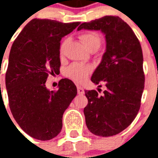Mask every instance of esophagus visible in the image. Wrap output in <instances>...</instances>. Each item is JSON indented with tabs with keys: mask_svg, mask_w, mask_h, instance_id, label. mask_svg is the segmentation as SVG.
<instances>
[{
	"mask_svg": "<svg viewBox=\"0 0 158 158\" xmlns=\"http://www.w3.org/2000/svg\"><path fill=\"white\" fill-rule=\"evenodd\" d=\"M77 90H78V94L79 95H84L85 94V90L81 86H77Z\"/></svg>",
	"mask_w": 158,
	"mask_h": 158,
	"instance_id": "obj_1",
	"label": "esophagus"
}]
</instances>
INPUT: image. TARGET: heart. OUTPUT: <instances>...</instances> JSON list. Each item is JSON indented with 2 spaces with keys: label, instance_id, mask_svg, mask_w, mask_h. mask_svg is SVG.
<instances>
[{
  "label": "heart",
  "instance_id": "obj_1",
  "mask_svg": "<svg viewBox=\"0 0 158 158\" xmlns=\"http://www.w3.org/2000/svg\"><path fill=\"white\" fill-rule=\"evenodd\" d=\"M79 39L87 49H89L90 46H93V45L100 46L101 45V39L96 33H85L79 36ZM66 43H67V40H64L61 45V47H60L61 54H62L64 52ZM91 71H92L91 66L80 63V62H73L66 69L65 74L68 78L73 79L75 82L82 83L89 77Z\"/></svg>",
  "mask_w": 158,
  "mask_h": 158
}]
</instances>
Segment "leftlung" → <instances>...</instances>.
<instances>
[{
  "label": "left lung",
  "mask_w": 158,
  "mask_h": 158,
  "mask_svg": "<svg viewBox=\"0 0 158 158\" xmlns=\"http://www.w3.org/2000/svg\"><path fill=\"white\" fill-rule=\"evenodd\" d=\"M82 29L101 30L106 38V52L91 81L104 82L106 89L102 95L85 90L86 125L96 135H115L133 122L140 107L145 85L142 49L132 29L117 16L83 23L78 30Z\"/></svg>",
  "instance_id": "obj_1"
}]
</instances>
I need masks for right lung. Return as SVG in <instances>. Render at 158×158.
Wrapping results in <instances>:
<instances>
[{
  "mask_svg": "<svg viewBox=\"0 0 158 158\" xmlns=\"http://www.w3.org/2000/svg\"><path fill=\"white\" fill-rule=\"evenodd\" d=\"M80 23L32 19L14 40L6 73L9 106L21 129L33 138L48 140L61 132L62 115L77 95L72 80L62 79L50 91L49 74H59L60 41Z\"/></svg>",
  "mask_w": 158,
  "mask_h": 158,
  "instance_id": "1",
  "label": "right lung"
}]
</instances>
